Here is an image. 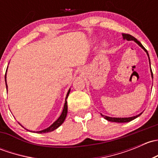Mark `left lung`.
I'll list each match as a JSON object with an SVG mask.
<instances>
[{"label":"left lung","mask_w":158,"mask_h":158,"mask_svg":"<svg viewBox=\"0 0 158 158\" xmlns=\"http://www.w3.org/2000/svg\"><path fill=\"white\" fill-rule=\"evenodd\" d=\"M122 36H123L124 39H126L127 40H134L135 42H136L137 44H138V45H139L140 47H141V48L144 49V51L147 52L148 57H149V55H148V52L147 49H146L144 47H143L142 44H141V43H140L139 41H138V40L136 39V38L134 37V36H131V35L128 34V33H122ZM149 61H150V58H149ZM150 66H151V62H150ZM151 76H152V78H153L152 71H151ZM141 114H141H138V115L134 116V117H130V118H111V117H108V116H106V115H103V114H102V117H104V118H106V120L109 121V122H118V123H125V122H131V121L134 120V119L136 118H138V116H140Z\"/></svg>","instance_id":"8db88e82"}]
</instances>
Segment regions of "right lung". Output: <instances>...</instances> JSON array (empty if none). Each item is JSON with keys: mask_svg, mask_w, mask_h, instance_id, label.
<instances>
[{"mask_svg": "<svg viewBox=\"0 0 158 158\" xmlns=\"http://www.w3.org/2000/svg\"><path fill=\"white\" fill-rule=\"evenodd\" d=\"M7 72V71H6ZM5 81H6V75H5ZM6 88L7 89V82H6ZM70 92V89L69 91H68L67 92V95H66V102H65V105H64V108H63V112H62L61 115L60 116V118H59L58 119H57L56 121L55 122H54L53 124H52L51 126H49V128L44 129V130L43 131H37L38 133H47V132H50V131H54L55 129H56L57 128H59V127L60 126V125H62V124L63 123V122L65 121V119H66V114H67V102H66V99H67L68 98V95H69Z\"/></svg>", "mask_w": 158, "mask_h": 158, "instance_id": "1", "label": "right lung"}]
</instances>
